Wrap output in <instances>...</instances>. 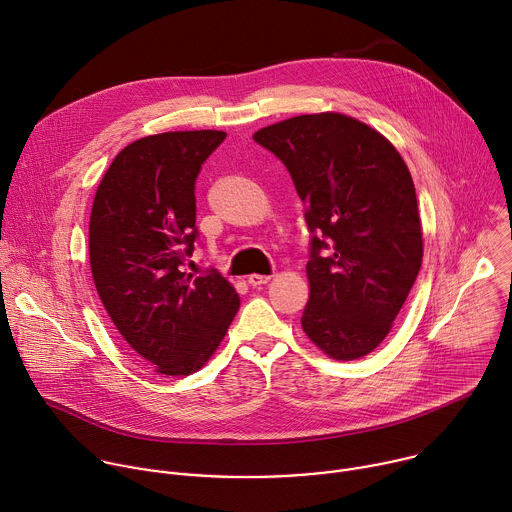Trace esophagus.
Wrapping results in <instances>:
<instances>
[{
  "label": "esophagus",
  "instance_id": "obj_1",
  "mask_svg": "<svg viewBox=\"0 0 512 512\" xmlns=\"http://www.w3.org/2000/svg\"><path fill=\"white\" fill-rule=\"evenodd\" d=\"M271 277L269 275H259V273H253V275H249L247 277V281H249V285H253V287H259V285H265L267 281H269Z\"/></svg>",
  "mask_w": 512,
  "mask_h": 512
}]
</instances>
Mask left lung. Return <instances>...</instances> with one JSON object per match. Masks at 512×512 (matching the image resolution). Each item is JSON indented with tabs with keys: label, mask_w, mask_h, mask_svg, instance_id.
I'll list each match as a JSON object with an SVG mask.
<instances>
[{
	"label": "left lung",
	"mask_w": 512,
	"mask_h": 512,
	"mask_svg": "<svg viewBox=\"0 0 512 512\" xmlns=\"http://www.w3.org/2000/svg\"><path fill=\"white\" fill-rule=\"evenodd\" d=\"M289 170L312 255L306 336L334 360L373 352L417 279L423 235L415 186L395 145L344 113L298 115L253 133Z\"/></svg>",
	"instance_id": "8db88e82"
}]
</instances>
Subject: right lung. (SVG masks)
I'll use <instances>...</instances> for the list:
<instances>
[{
	"label": "right lung",
	"instance_id": "obj_1",
	"mask_svg": "<svg viewBox=\"0 0 512 512\" xmlns=\"http://www.w3.org/2000/svg\"><path fill=\"white\" fill-rule=\"evenodd\" d=\"M225 137L196 129L135 139L115 156L93 200L97 294L123 340L166 377L200 371L241 306L225 277L182 269L196 239L194 182Z\"/></svg>",
	"mask_w": 512,
	"mask_h": 512
}]
</instances>
